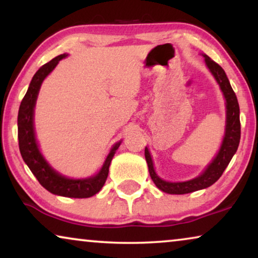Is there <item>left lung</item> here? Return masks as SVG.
Wrapping results in <instances>:
<instances>
[{"mask_svg": "<svg viewBox=\"0 0 258 258\" xmlns=\"http://www.w3.org/2000/svg\"><path fill=\"white\" fill-rule=\"evenodd\" d=\"M206 58V63L208 68L210 69L217 83L220 84L221 90L223 91V95L227 101V124H225V134L223 142H222L221 149L218 151L217 156L214 158V161L208 165V168L204 170L202 175L199 177L190 179L186 182H167L160 178L155 172L153 160H151L150 153L146 147L144 149V156H146L148 168H149L150 177L153 179L155 184L160 190L167 194H174V195H183V194H189L196 190H201L208 186L213 185L218 178L221 177L225 168L228 167L229 162L231 161L236 150H237L239 139H241V122H239V107L237 97L232 90L224 70L221 66H218L216 62H214L209 56L203 55Z\"/></svg>", "mask_w": 258, "mask_h": 258, "instance_id": "8db88e82", "label": "left lung"}]
</instances>
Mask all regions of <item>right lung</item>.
Returning a JSON list of instances; mask_svg holds the SVG:
<instances>
[{
	"instance_id": "add662e5",
	"label": "right lung",
	"mask_w": 258,
	"mask_h": 258,
	"mask_svg": "<svg viewBox=\"0 0 258 258\" xmlns=\"http://www.w3.org/2000/svg\"><path fill=\"white\" fill-rule=\"evenodd\" d=\"M67 55H58L52 58L50 62L45 63L35 74L33 80L28 88L27 94L24 95L21 102L17 125H19V147L23 161L33 172L40 184L55 195L73 197V199H87L94 196L102 189L107 181L109 165L114 157L115 151L118 149L121 142L116 143L105 158L103 167L97 175L84 179H72L56 172L50 165L47 163L44 157L38 150V146L35 139L34 132V108L36 103L38 90L43 80L50 74L57 63L64 58Z\"/></svg>"
}]
</instances>
